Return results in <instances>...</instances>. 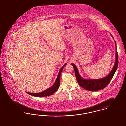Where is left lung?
Instances as JSON below:
<instances>
[{
	"label": "left lung",
	"instance_id": "obj_1",
	"mask_svg": "<svg viewBox=\"0 0 126 126\" xmlns=\"http://www.w3.org/2000/svg\"><path fill=\"white\" fill-rule=\"evenodd\" d=\"M111 36H112V35ZM115 44L116 46V42H115ZM118 63H119L118 54L117 51L116 50V61L112 70L107 76H106L105 77H104L101 79H83L79 75V73L78 72V71L76 66L73 63H72V65L74 68L76 78L78 84L84 89L89 91L93 92V91H97L103 89L109 84V83L111 81L115 73L118 68Z\"/></svg>",
	"mask_w": 126,
	"mask_h": 126
}]
</instances>
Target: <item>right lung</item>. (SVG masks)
I'll return each instance as SVG.
<instances>
[{
	"label": "right lung",
	"instance_id": "obj_1",
	"mask_svg": "<svg viewBox=\"0 0 126 126\" xmlns=\"http://www.w3.org/2000/svg\"><path fill=\"white\" fill-rule=\"evenodd\" d=\"M67 63H65L61 69L60 70V71L58 73V76L57 77V78L56 79V80L54 82V83L53 84V85L50 88L47 89L46 90L41 92L39 93H30L26 92L27 93H28V94L33 96L34 97H47V96H50L51 95H52L55 92H56L57 91V90H58V89L59 88V87L60 86V76H61V73H62V70H63V68L64 67V66H66Z\"/></svg>",
	"mask_w": 126,
	"mask_h": 126
}]
</instances>
